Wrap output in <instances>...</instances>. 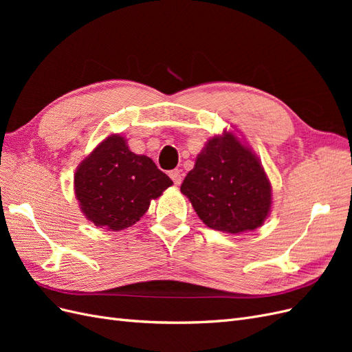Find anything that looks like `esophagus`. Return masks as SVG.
Returning a JSON list of instances; mask_svg holds the SVG:
<instances>
[{
	"instance_id": "obj_1",
	"label": "esophagus",
	"mask_w": 352,
	"mask_h": 352,
	"mask_svg": "<svg viewBox=\"0 0 352 352\" xmlns=\"http://www.w3.org/2000/svg\"><path fill=\"white\" fill-rule=\"evenodd\" d=\"M170 175V177H172V180L175 182V185H180L182 184V170H179V168H175V170H172V172L168 173Z\"/></svg>"
}]
</instances>
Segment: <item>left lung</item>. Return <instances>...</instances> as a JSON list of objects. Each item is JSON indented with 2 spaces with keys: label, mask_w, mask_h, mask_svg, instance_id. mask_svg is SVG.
I'll use <instances>...</instances> for the list:
<instances>
[{
  "label": "left lung",
  "mask_w": 352,
  "mask_h": 352,
  "mask_svg": "<svg viewBox=\"0 0 352 352\" xmlns=\"http://www.w3.org/2000/svg\"><path fill=\"white\" fill-rule=\"evenodd\" d=\"M180 192L208 228L226 233L260 228L272 208V185L258 157L226 131L207 141Z\"/></svg>",
  "instance_id": "left-lung-1"
}]
</instances>
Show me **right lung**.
<instances>
[{
    "instance_id": "right-lung-1",
    "label": "right lung",
    "mask_w": 352,
    "mask_h": 352,
    "mask_svg": "<svg viewBox=\"0 0 352 352\" xmlns=\"http://www.w3.org/2000/svg\"><path fill=\"white\" fill-rule=\"evenodd\" d=\"M173 182L150 157L129 150L120 135H110L79 164L74 194L95 226L122 230L140 220Z\"/></svg>"
}]
</instances>
